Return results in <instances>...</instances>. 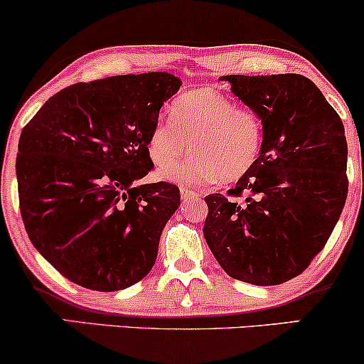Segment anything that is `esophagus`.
Returning a JSON list of instances; mask_svg holds the SVG:
<instances>
[{
  "label": "esophagus",
  "mask_w": 364,
  "mask_h": 364,
  "mask_svg": "<svg viewBox=\"0 0 364 364\" xmlns=\"http://www.w3.org/2000/svg\"><path fill=\"white\" fill-rule=\"evenodd\" d=\"M198 193H196V191H193V190H188V188H181V198L185 200H193V198H198Z\"/></svg>",
  "instance_id": "34e87169"
}]
</instances>
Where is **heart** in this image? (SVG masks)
<instances>
[{
	"instance_id": "heart-1",
	"label": "heart",
	"mask_w": 364,
	"mask_h": 364,
	"mask_svg": "<svg viewBox=\"0 0 364 364\" xmlns=\"http://www.w3.org/2000/svg\"><path fill=\"white\" fill-rule=\"evenodd\" d=\"M171 120L159 121L150 132L147 150L162 176L183 186H202L219 179L237 181L260 159L265 128L258 112L220 92L195 89L179 95L171 106ZM191 144L192 156L172 166ZM172 167L173 170L168 168Z\"/></svg>"
}]
</instances>
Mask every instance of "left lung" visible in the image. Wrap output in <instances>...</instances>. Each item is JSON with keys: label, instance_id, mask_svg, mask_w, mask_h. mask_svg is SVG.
I'll use <instances>...</instances> for the list:
<instances>
[{"label": "left lung", "instance_id": "8db88e82", "mask_svg": "<svg viewBox=\"0 0 364 364\" xmlns=\"http://www.w3.org/2000/svg\"><path fill=\"white\" fill-rule=\"evenodd\" d=\"M260 114V159L228 195L205 196L203 236L224 272L277 286L323 250L348 198L344 124L318 87L298 73L228 75Z\"/></svg>", "mask_w": 364, "mask_h": 364}]
</instances>
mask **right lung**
<instances>
[{
  "mask_svg": "<svg viewBox=\"0 0 364 364\" xmlns=\"http://www.w3.org/2000/svg\"><path fill=\"white\" fill-rule=\"evenodd\" d=\"M181 80L118 75L54 94L25 124L16 156L20 214L36 250L68 281L111 292L152 270L179 188L136 185L147 140Z\"/></svg>",
  "mask_w": 364,
  "mask_h": 364,
  "instance_id": "obj_1",
  "label": "right lung"
}]
</instances>
